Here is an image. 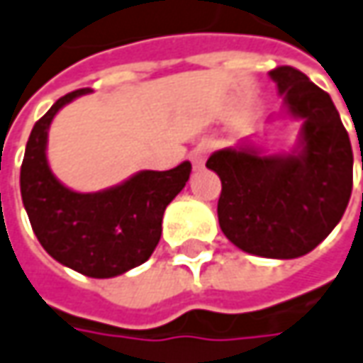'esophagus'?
<instances>
[{"label": "esophagus", "mask_w": 363, "mask_h": 363, "mask_svg": "<svg viewBox=\"0 0 363 363\" xmlns=\"http://www.w3.org/2000/svg\"><path fill=\"white\" fill-rule=\"evenodd\" d=\"M211 148H213V144L211 142H201V144H197L195 148H193V152H191V162H193V166L195 168H201V166L205 164V160H207V156L211 154Z\"/></svg>", "instance_id": "1"}]
</instances>
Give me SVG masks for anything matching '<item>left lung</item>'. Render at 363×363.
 Here are the masks:
<instances>
[{"label": "left lung", "instance_id": "8db88e82", "mask_svg": "<svg viewBox=\"0 0 363 363\" xmlns=\"http://www.w3.org/2000/svg\"><path fill=\"white\" fill-rule=\"evenodd\" d=\"M284 113L301 119L289 154L264 156L242 144L215 152L207 168L219 174V228L247 254L276 260L305 256L345 213L354 184V152L331 97L292 67L270 71Z\"/></svg>", "mask_w": 363, "mask_h": 363}]
</instances>
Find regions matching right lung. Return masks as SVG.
Masks as SVG:
<instances>
[{
  "mask_svg": "<svg viewBox=\"0 0 363 363\" xmlns=\"http://www.w3.org/2000/svg\"><path fill=\"white\" fill-rule=\"evenodd\" d=\"M79 89L36 121L26 144L20 191L26 213L42 247L91 278H113L144 264L162 235V215L184 189L191 162L172 170H142L121 184L97 193H77L56 179L46 158L48 128Z\"/></svg>",
  "mask_w": 363,
  "mask_h": 363,
  "instance_id": "right-lung-1",
  "label": "right lung"
}]
</instances>
